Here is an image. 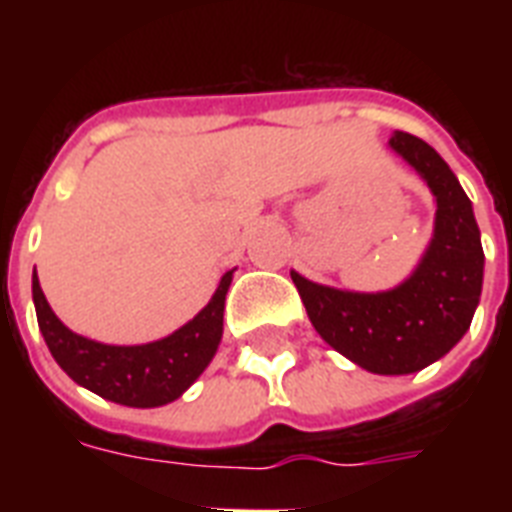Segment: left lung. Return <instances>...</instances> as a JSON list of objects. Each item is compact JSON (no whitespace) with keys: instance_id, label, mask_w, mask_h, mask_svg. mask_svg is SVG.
Listing matches in <instances>:
<instances>
[{"instance_id":"8db88e82","label":"left lung","mask_w":512,"mask_h":512,"mask_svg":"<svg viewBox=\"0 0 512 512\" xmlns=\"http://www.w3.org/2000/svg\"><path fill=\"white\" fill-rule=\"evenodd\" d=\"M390 148L436 196V228L420 265L388 292H342L292 271L308 319L324 340L374 374L420 372L462 340L484 284V249L473 204L449 164L409 132Z\"/></svg>"}]
</instances>
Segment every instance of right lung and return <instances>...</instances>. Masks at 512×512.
Masks as SVG:
<instances>
[{
  "label": "right lung",
  "mask_w": 512,
  "mask_h": 512,
  "mask_svg": "<svg viewBox=\"0 0 512 512\" xmlns=\"http://www.w3.org/2000/svg\"><path fill=\"white\" fill-rule=\"evenodd\" d=\"M233 271L217 284L215 295L185 327L170 337L146 345H103L76 335L52 313L39 279H31L36 321L52 358L60 369L82 388L108 398L114 404L151 409L180 398L199 380L217 353L223 337L225 295L231 287Z\"/></svg>",
  "instance_id": "add662e5"
}]
</instances>
